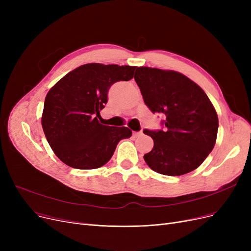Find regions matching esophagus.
Instances as JSON below:
<instances>
[{
	"label": "esophagus",
	"mask_w": 251,
	"mask_h": 251,
	"mask_svg": "<svg viewBox=\"0 0 251 251\" xmlns=\"http://www.w3.org/2000/svg\"><path fill=\"white\" fill-rule=\"evenodd\" d=\"M142 135V131H140V132H133V136L134 137H139Z\"/></svg>",
	"instance_id": "34e87169"
}]
</instances>
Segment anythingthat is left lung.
<instances>
[{"label": "left lung", "mask_w": 251, "mask_h": 251, "mask_svg": "<svg viewBox=\"0 0 251 251\" xmlns=\"http://www.w3.org/2000/svg\"><path fill=\"white\" fill-rule=\"evenodd\" d=\"M134 79L150 110L166 115L164 131H143L153 139L144 161L154 172L168 176L199 168L215 147L219 127L215 107L203 89L173 70L138 67Z\"/></svg>", "instance_id": "obj_1"}]
</instances>
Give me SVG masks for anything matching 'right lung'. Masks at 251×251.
<instances>
[{"label":"right lung","instance_id":"1","mask_svg":"<svg viewBox=\"0 0 251 251\" xmlns=\"http://www.w3.org/2000/svg\"><path fill=\"white\" fill-rule=\"evenodd\" d=\"M135 66L89 63L66 74L47 94L42 126L52 151L67 166L89 170L107 164L128 127L102 125L98 118L117 81L133 78Z\"/></svg>","mask_w":251,"mask_h":251}]
</instances>
